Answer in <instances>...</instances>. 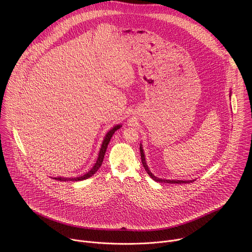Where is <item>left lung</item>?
I'll use <instances>...</instances> for the list:
<instances>
[{"mask_svg": "<svg viewBox=\"0 0 252 252\" xmlns=\"http://www.w3.org/2000/svg\"><path fill=\"white\" fill-rule=\"evenodd\" d=\"M230 95H231V93H230ZM230 95H229V96H230ZM139 151H140V158H141V162H142L143 167H145V169H146V171L149 173V175L154 179V181H156L157 183H166V184H189V183L194 182V181H173V179H172V181H169V179H162V178H159V177L155 176V175L151 172L149 166L147 165L146 158H145V153H143L141 143H140V147H139Z\"/></svg>", "mask_w": 252, "mask_h": 252, "instance_id": "1", "label": "left lung"}]
</instances>
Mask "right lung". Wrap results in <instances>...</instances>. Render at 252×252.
<instances>
[{
  "label": "right lung",
  "instance_id": "1",
  "mask_svg": "<svg viewBox=\"0 0 252 252\" xmlns=\"http://www.w3.org/2000/svg\"><path fill=\"white\" fill-rule=\"evenodd\" d=\"M121 125H118L116 126H114L111 130H109V132H107L104 136V139L102 141V145H101V148L99 150V153H98V158L96 159V162L94 163V167L89 171L87 172L86 174L82 175V176H78V177H55V179H57V181H61V182H67V181H70V182H79V181H84V179H87L89 177H91L92 175H94L97 170L98 168L100 167L101 163H102V160H103V158H104V154H105V151L107 149V145L110 143V140L113 136V134L115 133V131L119 128H121Z\"/></svg>",
  "mask_w": 252,
  "mask_h": 252
}]
</instances>
